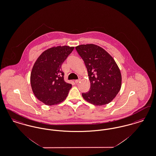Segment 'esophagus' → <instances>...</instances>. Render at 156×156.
I'll list each match as a JSON object with an SVG mask.
<instances>
[{
  "label": "esophagus",
  "mask_w": 156,
  "mask_h": 156,
  "mask_svg": "<svg viewBox=\"0 0 156 156\" xmlns=\"http://www.w3.org/2000/svg\"><path fill=\"white\" fill-rule=\"evenodd\" d=\"M81 81V80L80 78V79H78V80H75V82L76 83H79Z\"/></svg>",
  "instance_id": "esophagus-1"
}]
</instances>
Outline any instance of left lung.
I'll return each mask as SVG.
<instances>
[{
	"instance_id": "obj_1",
	"label": "left lung",
	"mask_w": 156,
	"mask_h": 156,
	"mask_svg": "<svg viewBox=\"0 0 156 156\" xmlns=\"http://www.w3.org/2000/svg\"><path fill=\"white\" fill-rule=\"evenodd\" d=\"M75 48L84 61L90 84L89 91L82 93V97L96 106L110 103L122 85L121 73L115 59L97 45H80Z\"/></svg>"
}]
</instances>
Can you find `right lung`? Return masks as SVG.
Wrapping results in <instances>:
<instances>
[{
	"instance_id": "add662e5",
	"label": "right lung",
	"mask_w": 156,
	"mask_h": 156,
	"mask_svg": "<svg viewBox=\"0 0 156 156\" xmlns=\"http://www.w3.org/2000/svg\"><path fill=\"white\" fill-rule=\"evenodd\" d=\"M74 47H53L46 50L36 61L30 75L32 90L37 99L47 105L64 101L72 85L64 80L61 66Z\"/></svg>"
}]
</instances>
